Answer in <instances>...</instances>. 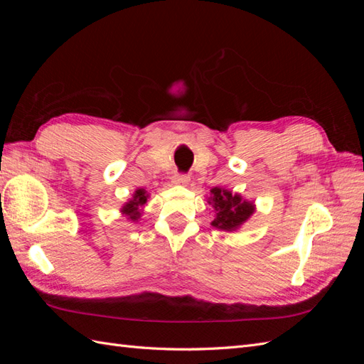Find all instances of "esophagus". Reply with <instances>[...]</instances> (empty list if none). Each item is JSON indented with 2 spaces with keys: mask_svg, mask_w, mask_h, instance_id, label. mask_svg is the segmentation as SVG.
<instances>
[{
  "mask_svg": "<svg viewBox=\"0 0 364 364\" xmlns=\"http://www.w3.org/2000/svg\"><path fill=\"white\" fill-rule=\"evenodd\" d=\"M171 181L176 185H186V183L190 182V176L188 174H183V173H174Z\"/></svg>",
  "mask_w": 364,
  "mask_h": 364,
  "instance_id": "obj_1",
  "label": "esophagus"
}]
</instances>
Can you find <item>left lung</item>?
<instances>
[{
	"mask_svg": "<svg viewBox=\"0 0 364 364\" xmlns=\"http://www.w3.org/2000/svg\"><path fill=\"white\" fill-rule=\"evenodd\" d=\"M208 203L214 209V220L211 225L217 229L226 230V232L237 230L255 213L253 202L243 199L240 194H232V191L229 190L218 188V186L211 190V197L208 199Z\"/></svg>",
	"mask_w": 364,
	"mask_h": 364,
	"instance_id": "8db88e82",
	"label": "left lung"
}]
</instances>
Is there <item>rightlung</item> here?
Returning a JSON list of instances; mask_svg holds the SVG:
<instances>
[{
	"mask_svg": "<svg viewBox=\"0 0 364 364\" xmlns=\"http://www.w3.org/2000/svg\"><path fill=\"white\" fill-rule=\"evenodd\" d=\"M147 197L149 194L144 188H138L134 197H132L127 203H124L123 208H121V213L127 215V218L132 220V222H138V218L142 214V206L147 203Z\"/></svg>",
	"mask_w": 364,
	"mask_h": 364,
	"instance_id": "add662e5",
	"label": "right lung"
}]
</instances>
